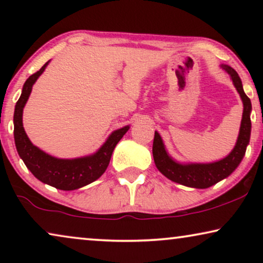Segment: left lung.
<instances>
[{
	"label": "left lung",
	"mask_w": 263,
	"mask_h": 263,
	"mask_svg": "<svg viewBox=\"0 0 263 263\" xmlns=\"http://www.w3.org/2000/svg\"><path fill=\"white\" fill-rule=\"evenodd\" d=\"M220 67L230 75L232 84L243 102L239 134L236 145L229 156L213 163H179L167 153L159 133H154L152 152L157 168L170 181L190 188L206 189L220 182L221 179L229 177L238 167L250 141L251 102L244 93L242 81L237 71L226 64H220Z\"/></svg>",
	"instance_id": "obj_1"
}]
</instances>
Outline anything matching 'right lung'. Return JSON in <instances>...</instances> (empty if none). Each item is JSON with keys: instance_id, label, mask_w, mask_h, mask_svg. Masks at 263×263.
Segmentation results:
<instances>
[{"instance_id": "obj_1", "label": "right lung", "mask_w": 263, "mask_h": 263, "mask_svg": "<svg viewBox=\"0 0 263 263\" xmlns=\"http://www.w3.org/2000/svg\"><path fill=\"white\" fill-rule=\"evenodd\" d=\"M50 61L24 84L23 92L14 110V140L16 151L28 170L39 181L61 190H75L95 182L109 166L111 156L118 141L129 130V125L114 130L96 153L89 156L61 159L50 156L31 142L23 125V112L34 82L43 74Z\"/></svg>"}]
</instances>
